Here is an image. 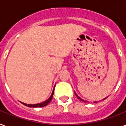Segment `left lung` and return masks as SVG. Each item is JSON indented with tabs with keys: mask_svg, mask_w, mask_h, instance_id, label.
Wrapping results in <instances>:
<instances>
[{
	"mask_svg": "<svg viewBox=\"0 0 126 126\" xmlns=\"http://www.w3.org/2000/svg\"><path fill=\"white\" fill-rule=\"evenodd\" d=\"M77 97H78V96H77ZM78 98H79V99H80V100H82V101H85H85H84V100H83V99H81V98H80L79 97H78ZM105 99H106V98H105ZM96 102H97V101H95V103H96Z\"/></svg>",
	"mask_w": 126,
	"mask_h": 126,
	"instance_id": "1",
	"label": "left lung"
}]
</instances>
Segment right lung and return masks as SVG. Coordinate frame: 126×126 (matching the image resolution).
Listing matches in <instances>:
<instances>
[{
	"mask_svg": "<svg viewBox=\"0 0 126 126\" xmlns=\"http://www.w3.org/2000/svg\"><path fill=\"white\" fill-rule=\"evenodd\" d=\"M53 94H54V90L53 91V93L51 94V97H49L47 101H44L43 103H37V104H33V105H29V104H26V103H23V104H24L25 106H28V107H32V108H41V107H44V106H47V105H48L49 103H50V101L52 100V98H53Z\"/></svg>",
	"mask_w": 126,
	"mask_h": 126,
	"instance_id": "obj_1",
	"label": "right lung"
}]
</instances>
